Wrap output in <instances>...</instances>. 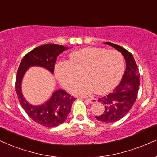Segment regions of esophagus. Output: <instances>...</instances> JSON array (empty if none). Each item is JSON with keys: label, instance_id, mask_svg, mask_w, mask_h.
<instances>
[{"label": "esophagus", "instance_id": "34e87169", "mask_svg": "<svg viewBox=\"0 0 157 157\" xmlns=\"http://www.w3.org/2000/svg\"><path fill=\"white\" fill-rule=\"evenodd\" d=\"M86 100L90 104H94L97 102V99H94V98H90V99H86Z\"/></svg>", "mask_w": 157, "mask_h": 157}]
</instances>
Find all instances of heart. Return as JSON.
<instances>
[{
    "label": "heart",
    "instance_id": "heart-1",
    "mask_svg": "<svg viewBox=\"0 0 157 157\" xmlns=\"http://www.w3.org/2000/svg\"><path fill=\"white\" fill-rule=\"evenodd\" d=\"M124 70V58L116 50L100 48H86L74 51L68 61H60L55 67V74L59 83L72 93L86 97L97 90L106 94L118 85Z\"/></svg>",
    "mask_w": 157,
    "mask_h": 157
}]
</instances>
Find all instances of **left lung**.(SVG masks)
<instances>
[{
    "label": "left lung",
    "mask_w": 157,
    "mask_h": 157,
    "mask_svg": "<svg viewBox=\"0 0 157 157\" xmlns=\"http://www.w3.org/2000/svg\"><path fill=\"white\" fill-rule=\"evenodd\" d=\"M104 44L119 51L126 60V69L119 85L112 93L98 99L105 105V111L103 114L95 118L101 122L114 123L124 118L133 106L138 93L140 74L135 58L129 51L110 42Z\"/></svg>",
    "instance_id": "1"
}]
</instances>
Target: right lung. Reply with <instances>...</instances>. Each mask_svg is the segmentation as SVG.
Masks as SVG:
<instances>
[{"mask_svg": "<svg viewBox=\"0 0 157 157\" xmlns=\"http://www.w3.org/2000/svg\"><path fill=\"white\" fill-rule=\"evenodd\" d=\"M69 48L63 45L47 44L34 48L22 58L16 77V93L20 105L28 116L35 122L47 127H56L67 120L72 103L76 99L65 90L59 89L50 99L39 105L30 104L22 92L23 77L29 68L40 67L53 75L56 58Z\"/></svg>", "mask_w": 157, "mask_h": 157, "instance_id": "right-lung-1", "label": "right lung"}]
</instances>
